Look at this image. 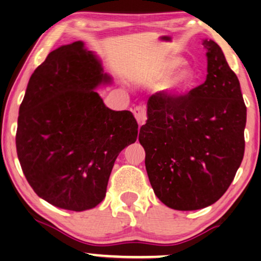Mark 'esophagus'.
<instances>
[{
  "label": "esophagus",
  "mask_w": 261,
  "mask_h": 261,
  "mask_svg": "<svg viewBox=\"0 0 261 261\" xmlns=\"http://www.w3.org/2000/svg\"><path fill=\"white\" fill-rule=\"evenodd\" d=\"M133 113H134V117H135L136 120H138V123L140 126H142V125H144V123H146V121H147V109H146V106H143V105L136 106V108L133 111Z\"/></svg>",
  "instance_id": "34e87169"
}]
</instances>
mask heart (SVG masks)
<instances>
[{
    "instance_id": "obj_1",
    "label": "heart",
    "mask_w": 261,
    "mask_h": 261,
    "mask_svg": "<svg viewBox=\"0 0 261 261\" xmlns=\"http://www.w3.org/2000/svg\"><path fill=\"white\" fill-rule=\"evenodd\" d=\"M184 63H185V60L177 55H171V57L162 59L155 66L144 72L142 76L143 82L149 85L164 83L163 89L169 97L181 95L182 92L189 90L196 80V74L193 68L184 67L178 72L176 71Z\"/></svg>"
}]
</instances>
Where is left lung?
Segmentation results:
<instances>
[{
    "instance_id": "8db88e82",
    "label": "left lung",
    "mask_w": 261,
    "mask_h": 261,
    "mask_svg": "<svg viewBox=\"0 0 261 261\" xmlns=\"http://www.w3.org/2000/svg\"><path fill=\"white\" fill-rule=\"evenodd\" d=\"M207 79L177 97L148 99L139 141L157 198L176 211L216 202L229 189L244 156L246 106L221 47L204 39Z\"/></svg>"
}]
</instances>
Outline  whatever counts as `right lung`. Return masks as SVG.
<instances>
[{"mask_svg":"<svg viewBox=\"0 0 261 261\" xmlns=\"http://www.w3.org/2000/svg\"><path fill=\"white\" fill-rule=\"evenodd\" d=\"M111 81L82 41L50 52L30 77L17 156L30 186L55 207L82 212L100 203L118 155L138 139L132 112L106 108L95 91Z\"/></svg>","mask_w":261,"mask_h":261,"instance_id":"1","label":"right lung"}]
</instances>
